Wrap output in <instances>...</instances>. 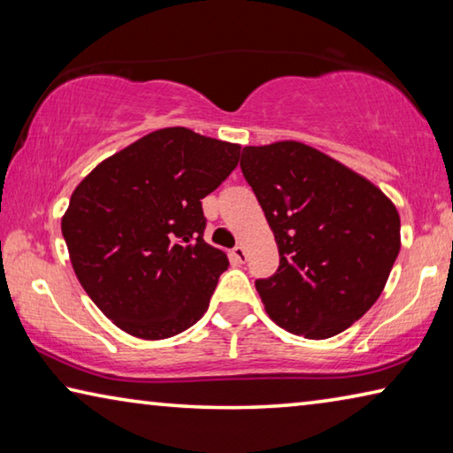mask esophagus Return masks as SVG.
<instances>
[{
    "label": "esophagus",
    "instance_id": "obj_1",
    "mask_svg": "<svg viewBox=\"0 0 453 453\" xmlns=\"http://www.w3.org/2000/svg\"><path fill=\"white\" fill-rule=\"evenodd\" d=\"M229 256H232V259H234L235 264H243L245 257H248V254H245V250L242 248V245H235V248L232 250V254H229Z\"/></svg>",
    "mask_w": 453,
    "mask_h": 453
}]
</instances>
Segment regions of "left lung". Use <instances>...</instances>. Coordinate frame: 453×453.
<instances>
[{
	"instance_id": "8db88e82",
	"label": "left lung",
	"mask_w": 453,
	"mask_h": 453,
	"mask_svg": "<svg viewBox=\"0 0 453 453\" xmlns=\"http://www.w3.org/2000/svg\"><path fill=\"white\" fill-rule=\"evenodd\" d=\"M243 178L280 251L256 289L267 316L289 334L326 340L378 302L402 248L400 213L364 175L311 145H248Z\"/></svg>"
}]
</instances>
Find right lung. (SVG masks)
Masks as SVG:
<instances>
[{"instance_id":"add662e5","label":"right lung","mask_w":453,"mask_h":453,"mask_svg":"<svg viewBox=\"0 0 453 453\" xmlns=\"http://www.w3.org/2000/svg\"><path fill=\"white\" fill-rule=\"evenodd\" d=\"M240 143L156 129L97 164L61 218L81 288L119 329L165 340L208 311L224 251L203 242L202 199L240 162Z\"/></svg>"}]
</instances>
